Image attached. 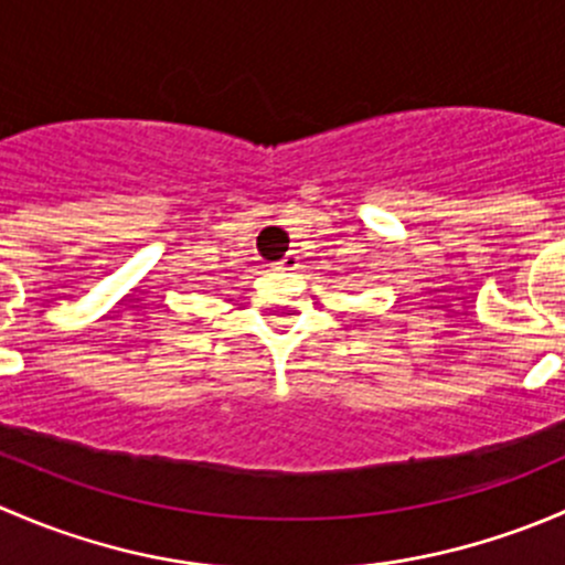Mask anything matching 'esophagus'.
I'll list each match as a JSON object with an SVG mask.
<instances>
[{
	"mask_svg": "<svg viewBox=\"0 0 565 565\" xmlns=\"http://www.w3.org/2000/svg\"><path fill=\"white\" fill-rule=\"evenodd\" d=\"M273 267H276V270H292V267H298V256H284V259H278Z\"/></svg>",
	"mask_w": 565,
	"mask_h": 565,
	"instance_id": "obj_1",
	"label": "esophagus"
}]
</instances>
